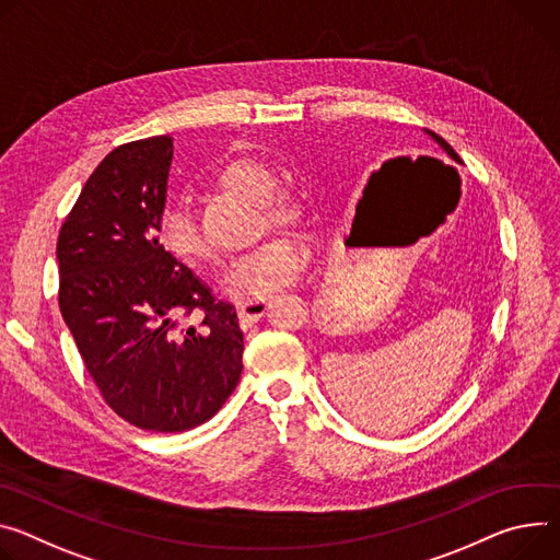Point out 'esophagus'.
Returning <instances> with one entry per match:
<instances>
[{
	"label": "esophagus",
	"mask_w": 560,
	"mask_h": 560,
	"mask_svg": "<svg viewBox=\"0 0 560 560\" xmlns=\"http://www.w3.org/2000/svg\"><path fill=\"white\" fill-rule=\"evenodd\" d=\"M268 306H270L268 299H247V301L236 303V315H238L241 324L252 326V324H257L266 315Z\"/></svg>",
	"instance_id": "34e87169"
}]
</instances>
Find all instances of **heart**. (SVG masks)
<instances>
[{
    "mask_svg": "<svg viewBox=\"0 0 560 560\" xmlns=\"http://www.w3.org/2000/svg\"><path fill=\"white\" fill-rule=\"evenodd\" d=\"M214 185L228 191L259 200V208L275 223L294 219V200L275 189V172L254 159H234L223 163L214 176ZM161 247L185 266H206L212 261V247L198 230L191 214L180 206L163 210L156 228ZM311 252L303 238L294 234L270 236L264 243L238 254L223 272V290L234 299H264L281 288L292 285L308 268Z\"/></svg>",
    "mask_w": 560,
    "mask_h": 560,
    "instance_id": "b5f03b06",
    "label": "heart"
}]
</instances>
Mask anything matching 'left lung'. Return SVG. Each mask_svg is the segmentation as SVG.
I'll use <instances>...</instances> for the list:
<instances>
[{"instance_id": "1", "label": "left lung", "mask_w": 560, "mask_h": 560, "mask_svg": "<svg viewBox=\"0 0 560 560\" xmlns=\"http://www.w3.org/2000/svg\"><path fill=\"white\" fill-rule=\"evenodd\" d=\"M427 133H429V136H431V138H433V140H435V142H438L440 147H442V151H444V154H446V156H451V159H453L455 163H460V156H457V154H455V151H453V147H451V144H448V142H446L444 138H440V136H438V133H433V131H427Z\"/></svg>"}]
</instances>
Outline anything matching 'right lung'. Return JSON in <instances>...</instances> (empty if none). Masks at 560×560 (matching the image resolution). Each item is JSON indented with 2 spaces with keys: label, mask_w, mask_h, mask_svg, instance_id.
<instances>
[{
  "label": "right lung",
  "mask_w": 560,
  "mask_h": 560,
  "mask_svg": "<svg viewBox=\"0 0 560 560\" xmlns=\"http://www.w3.org/2000/svg\"><path fill=\"white\" fill-rule=\"evenodd\" d=\"M170 136L116 147L84 183L58 236L60 311L84 366L129 424L178 433L208 422L243 371V332L161 247Z\"/></svg>",
  "instance_id": "right-lung-1"
}]
</instances>
